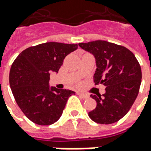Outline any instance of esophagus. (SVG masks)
Returning a JSON list of instances; mask_svg holds the SVG:
<instances>
[{
  "instance_id": "obj_1",
  "label": "esophagus",
  "mask_w": 151,
  "mask_h": 151,
  "mask_svg": "<svg viewBox=\"0 0 151 151\" xmlns=\"http://www.w3.org/2000/svg\"><path fill=\"white\" fill-rule=\"evenodd\" d=\"M77 94H78V95L79 96L81 97V98L84 99L89 98V95H86V94H82V93H80V92H78Z\"/></svg>"
}]
</instances>
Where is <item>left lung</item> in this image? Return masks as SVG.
<instances>
[{
    "mask_svg": "<svg viewBox=\"0 0 151 151\" xmlns=\"http://www.w3.org/2000/svg\"><path fill=\"white\" fill-rule=\"evenodd\" d=\"M78 45L95 57V84L106 86L103 95H91L97 105L89 116L96 123H115L129 111L138 95L142 82L139 63L125 47L108 41L95 40Z\"/></svg>",
    "mask_w": 151,
    "mask_h": 151,
    "instance_id": "1",
    "label": "left lung"
}]
</instances>
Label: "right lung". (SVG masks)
Segmentation results:
<instances>
[{"label":"right lung","mask_w":151,"mask_h":151,"mask_svg":"<svg viewBox=\"0 0 151 151\" xmlns=\"http://www.w3.org/2000/svg\"><path fill=\"white\" fill-rule=\"evenodd\" d=\"M78 44L49 43L30 47L13 63L9 85L16 103L28 119L40 125L59 120L68 99L75 92L50 87V73H58L67 55Z\"/></svg>","instance_id":"right-lung-1"}]
</instances>
